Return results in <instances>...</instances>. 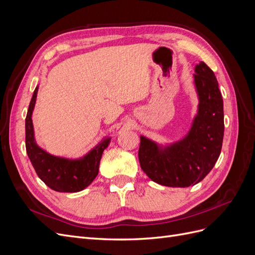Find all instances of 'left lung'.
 I'll return each instance as SVG.
<instances>
[{"label":"left lung","instance_id":"8db88e82","mask_svg":"<svg viewBox=\"0 0 255 255\" xmlns=\"http://www.w3.org/2000/svg\"><path fill=\"white\" fill-rule=\"evenodd\" d=\"M195 73L199 104L188 133L167 145L140 136V167L152 181L164 186L196 185L210 173L221 152L225 122L217 79L203 61L196 66Z\"/></svg>","mask_w":255,"mask_h":255}]
</instances>
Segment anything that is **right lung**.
<instances>
[{"mask_svg":"<svg viewBox=\"0 0 255 255\" xmlns=\"http://www.w3.org/2000/svg\"><path fill=\"white\" fill-rule=\"evenodd\" d=\"M37 92L38 86L34 90L25 119V146L28 158L37 175L51 189L58 192L81 191L96 179L103 151L109 146L112 138L104 137L94 149L80 158L52 155L40 148L35 139L32 115Z\"/></svg>","mask_w":255,"mask_h":255,"instance_id":"1","label":"right lung"}]
</instances>
